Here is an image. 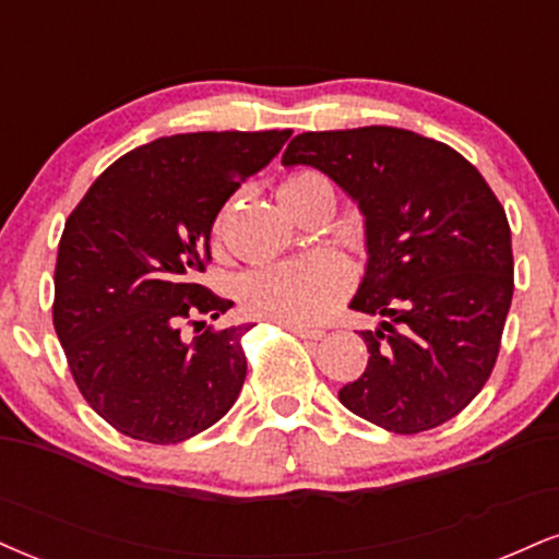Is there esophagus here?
Segmentation results:
<instances>
[{
	"instance_id": "34e87169",
	"label": "esophagus",
	"mask_w": 559,
	"mask_h": 559,
	"mask_svg": "<svg viewBox=\"0 0 559 559\" xmlns=\"http://www.w3.org/2000/svg\"><path fill=\"white\" fill-rule=\"evenodd\" d=\"M288 333L299 335V338H307V341H322L325 338V331H320V328H305V325H284Z\"/></svg>"
}]
</instances>
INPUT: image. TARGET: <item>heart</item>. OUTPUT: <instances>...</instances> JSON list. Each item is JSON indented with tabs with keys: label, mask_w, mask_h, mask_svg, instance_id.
<instances>
[{
	"label": "heart",
	"mask_w": 559,
	"mask_h": 559,
	"mask_svg": "<svg viewBox=\"0 0 559 559\" xmlns=\"http://www.w3.org/2000/svg\"><path fill=\"white\" fill-rule=\"evenodd\" d=\"M318 198L333 200V185L325 174L301 169L288 174L278 185V200L288 213ZM228 205L213 224L215 241L224 239ZM348 288L346 262L333 254H307L301 260L275 262L245 273L237 284L241 312L254 320H271L281 325H314L338 307Z\"/></svg>",
	"instance_id": "b5f03b06"
}]
</instances>
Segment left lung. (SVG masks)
<instances>
[{
	"label": "left lung",
	"mask_w": 559,
	"mask_h": 559,
	"mask_svg": "<svg viewBox=\"0 0 559 559\" xmlns=\"http://www.w3.org/2000/svg\"><path fill=\"white\" fill-rule=\"evenodd\" d=\"M284 164L328 174L359 203L367 273L352 309L369 361L338 390L348 412L388 432L445 425L492 374L513 299L506 207L459 151L399 127L301 132Z\"/></svg>",
	"instance_id": "8db88e82"
}]
</instances>
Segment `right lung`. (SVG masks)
<instances>
[{"instance_id":"1","label":"right lung","mask_w":559,"mask_h":559,"mask_svg":"<svg viewBox=\"0 0 559 559\" xmlns=\"http://www.w3.org/2000/svg\"><path fill=\"white\" fill-rule=\"evenodd\" d=\"M292 130L187 132L114 160L67 218L53 267V331L83 399L132 440L174 445L213 427L247 378L241 335L181 322L231 309L198 284L215 215Z\"/></svg>"}]
</instances>
